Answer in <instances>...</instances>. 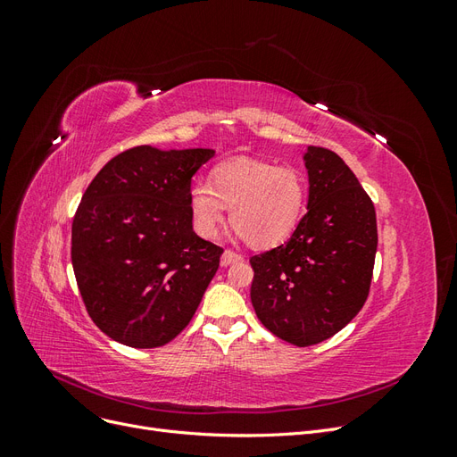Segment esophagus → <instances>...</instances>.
<instances>
[{
  "mask_svg": "<svg viewBox=\"0 0 457 457\" xmlns=\"http://www.w3.org/2000/svg\"><path fill=\"white\" fill-rule=\"evenodd\" d=\"M244 261V255L232 252V250H225L223 255H220V265L227 267V265H232V262H240Z\"/></svg>",
  "mask_w": 457,
  "mask_h": 457,
  "instance_id": "34e87169",
  "label": "esophagus"
}]
</instances>
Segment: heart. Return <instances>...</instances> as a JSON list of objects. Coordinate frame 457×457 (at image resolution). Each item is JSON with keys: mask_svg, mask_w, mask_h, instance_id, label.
<instances>
[{"mask_svg": "<svg viewBox=\"0 0 457 457\" xmlns=\"http://www.w3.org/2000/svg\"><path fill=\"white\" fill-rule=\"evenodd\" d=\"M307 204V181L287 165L237 158L219 163L212 185L188 190L192 223L204 238H215L230 207V223L253 247H272L292 237Z\"/></svg>", "mask_w": 457, "mask_h": 457, "instance_id": "heart-1", "label": "heart"}]
</instances>
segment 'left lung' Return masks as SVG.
Returning a JSON list of instances; mask_svg holds the SVG:
<instances>
[{
  "label": "left lung",
  "mask_w": 457,
  "mask_h": 457,
  "mask_svg": "<svg viewBox=\"0 0 457 457\" xmlns=\"http://www.w3.org/2000/svg\"><path fill=\"white\" fill-rule=\"evenodd\" d=\"M309 205L292 238L250 259L252 305L297 347L336 336L361 312L378 250L376 207L336 152L309 146Z\"/></svg>",
  "instance_id": "left-lung-1"
}]
</instances>
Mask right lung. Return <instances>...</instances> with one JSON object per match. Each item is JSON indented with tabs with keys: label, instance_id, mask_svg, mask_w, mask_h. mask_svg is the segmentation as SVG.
I'll use <instances>...</instances> for the list:
<instances>
[{
	"label": "right lung",
	"instance_id": "add662e5",
	"mask_svg": "<svg viewBox=\"0 0 457 457\" xmlns=\"http://www.w3.org/2000/svg\"><path fill=\"white\" fill-rule=\"evenodd\" d=\"M210 148L135 146L95 175L72 220V267L95 326L133 349L175 339L195 316L223 247L192 230V175Z\"/></svg>",
	"mask_w": 457,
	"mask_h": 457
}]
</instances>
